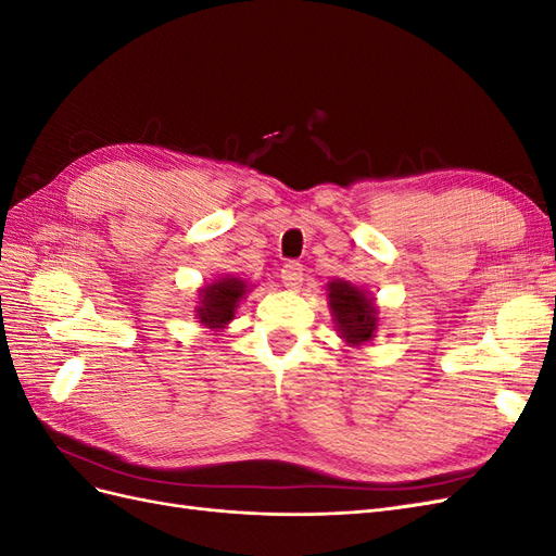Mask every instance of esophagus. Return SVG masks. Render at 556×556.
Here are the masks:
<instances>
[{"label":"esophagus","instance_id":"esophagus-1","mask_svg":"<svg viewBox=\"0 0 556 556\" xmlns=\"http://www.w3.org/2000/svg\"><path fill=\"white\" fill-rule=\"evenodd\" d=\"M280 278L285 282V288L296 290L301 282H304V266L299 262H285L280 268Z\"/></svg>","mask_w":556,"mask_h":556}]
</instances>
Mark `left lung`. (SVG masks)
<instances>
[{
  "instance_id": "1",
  "label": "left lung",
  "mask_w": 556,
  "mask_h": 556,
  "mask_svg": "<svg viewBox=\"0 0 556 556\" xmlns=\"http://www.w3.org/2000/svg\"><path fill=\"white\" fill-rule=\"evenodd\" d=\"M329 306L336 327L352 345H362L376 331V306L355 285L345 280L329 282Z\"/></svg>"
}]
</instances>
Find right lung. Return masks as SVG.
Wrapping results in <instances>:
<instances>
[{"label": "right lung", "mask_w": 556, "mask_h": 556, "mask_svg": "<svg viewBox=\"0 0 556 556\" xmlns=\"http://www.w3.org/2000/svg\"><path fill=\"white\" fill-rule=\"evenodd\" d=\"M245 294V282L239 278H223L215 285L201 290V306L197 308V315L201 323L211 329H217L227 325L237 311L241 296Z\"/></svg>", "instance_id": "add662e5"}]
</instances>
